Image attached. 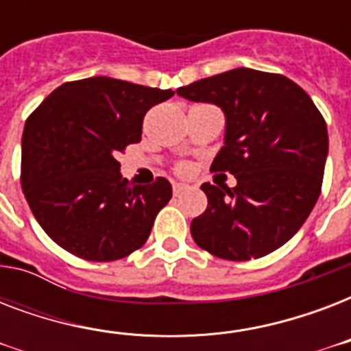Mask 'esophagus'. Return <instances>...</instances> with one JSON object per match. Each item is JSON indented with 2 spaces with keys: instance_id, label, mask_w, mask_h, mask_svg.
Returning <instances> with one entry per match:
<instances>
[{
  "instance_id": "34e87169",
  "label": "esophagus",
  "mask_w": 351,
  "mask_h": 351,
  "mask_svg": "<svg viewBox=\"0 0 351 351\" xmlns=\"http://www.w3.org/2000/svg\"><path fill=\"white\" fill-rule=\"evenodd\" d=\"M187 189V186H184V184H175L173 186V193H175V197H178L180 193H184Z\"/></svg>"
}]
</instances>
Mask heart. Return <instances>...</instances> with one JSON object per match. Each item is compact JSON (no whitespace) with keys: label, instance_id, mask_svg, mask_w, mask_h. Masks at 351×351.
I'll return each instance as SVG.
<instances>
[{"label":"heart","instance_id":"1","mask_svg":"<svg viewBox=\"0 0 351 351\" xmlns=\"http://www.w3.org/2000/svg\"><path fill=\"white\" fill-rule=\"evenodd\" d=\"M178 175H182V176H189L193 173V169H191V165H187V164H182V165H178Z\"/></svg>","mask_w":351,"mask_h":351}]
</instances>
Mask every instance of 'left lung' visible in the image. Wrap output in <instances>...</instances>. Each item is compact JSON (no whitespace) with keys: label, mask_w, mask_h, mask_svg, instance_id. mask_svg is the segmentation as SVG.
<instances>
[{"label":"left lung","mask_w":351,"mask_h":351,"mask_svg":"<svg viewBox=\"0 0 351 351\" xmlns=\"http://www.w3.org/2000/svg\"><path fill=\"white\" fill-rule=\"evenodd\" d=\"M176 95L224 111V147L211 171L237 178L234 187L202 184L208 209L193 219V240L234 262L278 250L321 195L328 129L315 104L282 74L245 67L198 80Z\"/></svg>","instance_id":"obj_1"}]
</instances>
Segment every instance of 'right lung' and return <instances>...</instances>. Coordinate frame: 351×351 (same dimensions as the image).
<instances>
[{
  "label": "right lung",
  "mask_w": 351,
  "mask_h": 351,
  "mask_svg": "<svg viewBox=\"0 0 351 351\" xmlns=\"http://www.w3.org/2000/svg\"><path fill=\"white\" fill-rule=\"evenodd\" d=\"M173 90L95 76L41 101L21 138V189L38 224L69 253L112 262L140 250L173 197L156 178L131 186L117 156L142 140L145 112Z\"/></svg>",
  "instance_id": "add662e5"
}]
</instances>
